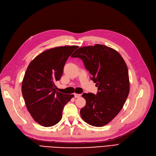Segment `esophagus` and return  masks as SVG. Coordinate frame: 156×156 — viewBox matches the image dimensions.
Here are the masks:
<instances>
[{
    "mask_svg": "<svg viewBox=\"0 0 156 156\" xmlns=\"http://www.w3.org/2000/svg\"><path fill=\"white\" fill-rule=\"evenodd\" d=\"M80 96H81V94H76V93L74 94V97H75V98H79V97H80Z\"/></svg>",
    "mask_w": 156,
    "mask_h": 156,
    "instance_id": "1",
    "label": "esophagus"
}]
</instances>
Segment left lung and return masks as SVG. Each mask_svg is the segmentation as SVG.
<instances>
[{
    "mask_svg": "<svg viewBox=\"0 0 156 156\" xmlns=\"http://www.w3.org/2000/svg\"><path fill=\"white\" fill-rule=\"evenodd\" d=\"M71 56L83 60L98 89L96 95H82L86 100L85 106L80 111L83 120L96 127L107 124L121 111L129 92L125 61L116 50L100 44L82 47Z\"/></svg>",
    "mask_w": 156,
    "mask_h": 156,
    "instance_id": "1",
    "label": "left lung"
}]
</instances>
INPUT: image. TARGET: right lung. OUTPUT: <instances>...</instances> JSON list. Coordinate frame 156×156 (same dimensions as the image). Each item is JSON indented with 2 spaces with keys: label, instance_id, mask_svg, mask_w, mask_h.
I'll return each mask as SVG.
<instances>
[{
  "label": "right lung",
  "instance_id": "right-lung-1",
  "mask_svg": "<svg viewBox=\"0 0 156 156\" xmlns=\"http://www.w3.org/2000/svg\"><path fill=\"white\" fill-rule=\"evenodd\" d=\"M76 45L57 47L42 52L28 66L21 90L30 115L42 126L60 122L64 107L74 95L56 91L55 83L60 79L66 62Z\"/></svg>",
  "mask_w": 156,
  "mask_h": 156
}]
</instances>
